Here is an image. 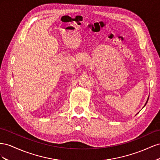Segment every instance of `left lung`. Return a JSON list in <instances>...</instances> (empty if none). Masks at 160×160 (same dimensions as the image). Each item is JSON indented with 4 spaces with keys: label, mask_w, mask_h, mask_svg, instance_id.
I'll return each instance as SVG.
<instances>
[{
    "label": "left lung",
    "mask_w": 160,
    "mask_h": 160,
    "mask_svg": "<svg viewBox=\"0 0 160 160\" xmlns=\"http://www.w3.org/2000/svg\"><path fill=\"white\" fill-rule=\"evenodd\" d=\"M148 99H149V98H148ZM148 100H147V102H146V103H145V106L146 105V104H147V102H148Z\"/></svg>",
    "instance_id": "obj_1"
}]
</instances>
